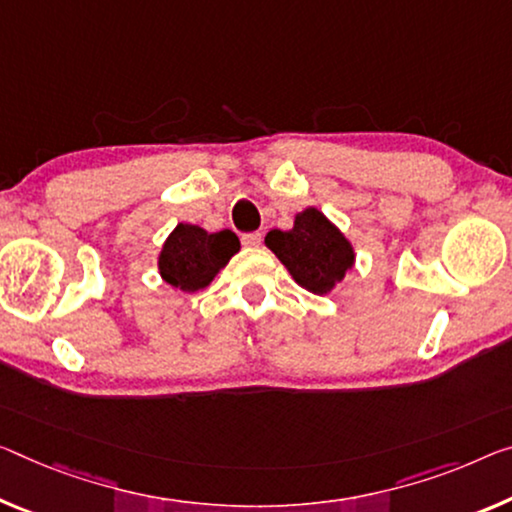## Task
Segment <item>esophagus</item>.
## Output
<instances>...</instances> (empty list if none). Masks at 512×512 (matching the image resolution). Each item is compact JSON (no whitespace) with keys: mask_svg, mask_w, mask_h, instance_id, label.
Instances as JSON below:
<instances>
[{"mask_svg":"<svg viewBox=\"0 0 512 512\" xmlns=\"http://www.w3.org/2000/svg\"><path fill=\"white\" fill-rule=\"evenodd\" d=\"M263 242V233H245L242 235V245L245 247H258Z\"/></svg>","mask_w":512,"mask_h":512,"instance_id":"obj_1","label":"esophagus"}]
</instances>
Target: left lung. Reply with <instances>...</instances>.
Here are the masks:
<instances>
[{
    "label": "left lung",
    "mask_w": 512,
    "mask_h": 512,
    "mask_svg": "<svg viewBox=\"0 0 512 512\" xmlns=\"http://www.w3.org/2000/svg\"><path fill=\"white\" fill-rule=\"evenodd\" d=\"M265 245L286 265L290 277L313 295H327L355 265L350 240L318 208L297 212L293 229L270 231Z\"/></svg>",
    "instance_id": "8db88e82"
}]
</instances>
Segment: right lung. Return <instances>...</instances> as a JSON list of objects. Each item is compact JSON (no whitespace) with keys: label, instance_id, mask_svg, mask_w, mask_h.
Segmentation results:
<instances>
[{"label":"right lung","instance_id":"1","mask_svg":"<svg viewBox=\"0 0 512 512\" xmlns=\"http://www.w3.org/2000/svg\"><path fill=\"white\" fill-rule=\"evenodd\" d=\"M240 240L233 231L224 229L208 233L201 226L178 224L162 245L157 267L162 279L185 293L210 286L215 274L238 254Z\"/></svg>","mask_w":512,"mask_h":512}]
</instances>
